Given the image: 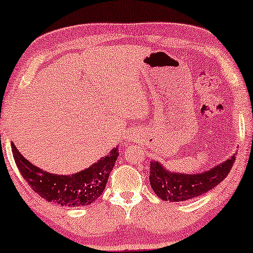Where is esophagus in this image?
<instances>
[{
	"label": "esophagus",
	"mask_w": 253,
	"mask_h": 253,
	"mask_svg": "<svg viewBox=\"0 0 253 253\" xmlns=\"http://www.w3.org/2000/svg\"><path fill=\"white\" fill-rule=\"evenodd\" d=\"M132 139H134V140H136V139H138V138H136V135H133Z\"/></svg>",
	"instance_id": "1"
}]
</instances>
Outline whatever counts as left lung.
<instances>
[{
  "instance_id": "8db88e82",
  "label": "left lung",
  "mask_w": 253,
  "mask_h": 253,
  "mask_svg": "<svg viewBox=\"0 0 253 253\" xmlns=\"http://www.w3.org/2000/svg\"><path fill=\"white\" fill-rule=\"evenodd\" d=\"M234 161L236 155H232L227 161L211 168L210 170L196 173L170 171L161 162L151 161V188L163 201L182 202L194 199L215 188L228 175Z\"/></svg>"
}]
</instances>
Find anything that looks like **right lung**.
Instances as JSON below:
<instances>
[{
  "label": "right lung",
  "mask_w": 253,
  "mask_h": 253,
  "mask_svg": "<svg viewBox=\"0 0 253 253\" xmlns=\"http://www.w3.org/2000/svg\"><path fill=\"white\" fill-rule=\"evenodd\" d=\"M11 151L20 173L32 189L48 202L63 207H82L96 201L103 193L119 157L118 146L113 147L108 155L84 170L71 175H57L28 162L13 143Z\"/></svg>",
  "instance_id": "obj_1"
}]
</instances>
